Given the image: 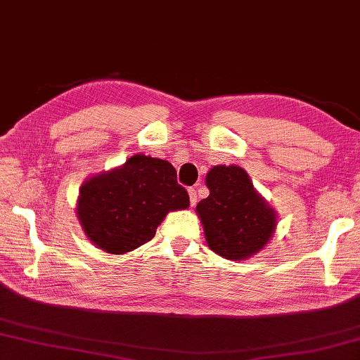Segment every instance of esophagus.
Wrapping results in <instances>:
<instances>
[{
	"label": "esophagus",
	"mask_w": 360,
	"mask_h": 360,
	"mask_svg": "<svg viewBox=\"0 0 360 360\" xmlns=\"http://www.w3.org/2000/svg\"><path fill=\"white\" fill-rule=\"evenodd\" d=\"M188 198H191V206L193 207L195 205H197V191L195 188H188Z\"/></svg>",
	"instance_id": "1"
}]
</instances>
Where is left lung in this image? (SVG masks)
<instances>
[{"instance_id":"8db88e82","label":"left lung","mask_w":360,"mask_h":360,"mask_svg":"<svg viewBox=\"0 0 360 360\" xmlns=\"http://www.w3.org/2000/svg\"><path fill=\"white\" fill-rule=\"evenodd\" d=\"M209 197L197 205L207 247L243 261L263 250L277 228L276 209L253 187L244 168L215 165L206 174Z\"/></svg>"}]
</instances>
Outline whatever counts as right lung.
<instances>
[{
	"label": "right lung",
	"mask_w": 360,
	"mask_h": 360,
	"mask_svg": "<svg viewBox=\"0 0 360 360\" xmlns=\"http://www.w3.org/2000/svg\"><path fill=\"white\" fill-rule=\"evenodd\" d=\"M191 206L172 163L151 155H130L121 167L83 182L77 217L97 248L122 255L151 240L168 212Z\"/></svg>",
	"instance_id": "add662e5"
}]
</instances>
